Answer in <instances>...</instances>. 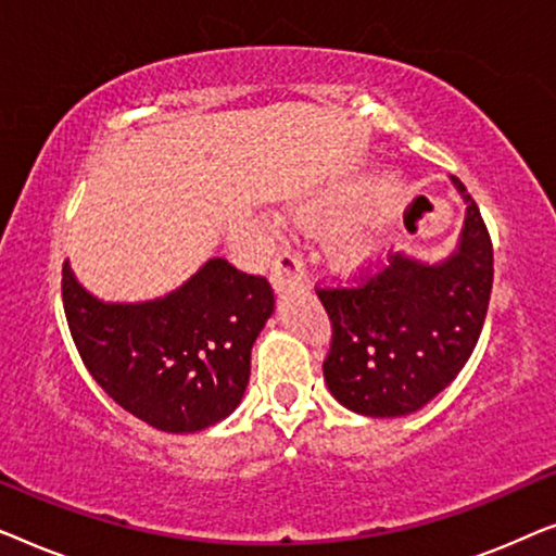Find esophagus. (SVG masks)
<instances>
[{
    "mask_svg": "<svg viewBox=\"0 0 556 556\" xmlns=\"http://www.w3.org/2000/svg\"><path fill=\"white\" fill-rule=\"evenodd\" d=\"M270 280L273 286H276V291L303 286V280H306V268H303L301 255L288 248L278 250L276 263H273V270H270Z\"/></svg>",
    "mask_w": 556,
    "mask_h": 556,
    "instance_id": "34e87169",
    "label": "esophagus"
}]
</instances>
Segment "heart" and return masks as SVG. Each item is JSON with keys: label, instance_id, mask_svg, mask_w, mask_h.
Segmentation results:
<instances>
[{"label": "heart", "instance_id": "b5f03b06", "mask_svg": "<svg viewBox=\"0 0 556 556\" xmlns=\"http://www.w3.org/2000/svg\"><path fill=\"white\" fill-rule=\"evenodd\" d=\"M352 212V202L346 194H324L318 200H311L299 210V223L308 230H333V227L344 223ZM371 253H375V242L362 232H346L344 238L337 242L339 261L356 268V265L367 263Z\"/></svg>", "mask_w": 556, "mask_h": 556}]
</instances>
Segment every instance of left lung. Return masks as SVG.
I'll list each match as a JSON object with an SVG mask.
<instances>
[{
    "label": "left lung",
    "instance_id": "obj_1",
    "mask_svg": "<svg viewBox=\"0 0 556 556\" xmlns=\"http://www.w3.org/2000/svg\"><path fill=\"white\" fill-rule=\"evenodd\" d=\"M458 248L443 263L392 255L362 283L316 288L331 318L324 359L329 392L352 413L400 417L428 405L466 367L481 337L493 286V245L473 197Z\"/></svg>",
    "mask_w": 556,
    "mask_h": 556
}]
</instances>
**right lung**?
Instances as JSON below:
<instances>
[{
	"instance_id": "right-lung-1",
	"label": "right lung",
	"mask_w": 556,
	"mask_h": 556,
	"mask_svg": "<svg viewBox=\"0 0 556 556\" xmlns=\"http://www.w3.org/2000/svg\"><path fill=\"white\" fill-rule=\"evenodd\" d=\"M273 288L210 257L164 299L105 303L63 265V308L90 377L109 397L164 432H197L240 405L250 352L273 314Z\"/></svg>"
}]
</instances>
